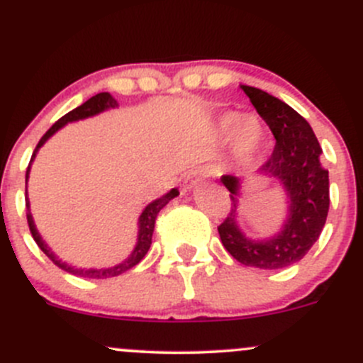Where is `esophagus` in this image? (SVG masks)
<instances>
[{"label":"esophagus","instance_id":"1","mask_svg":"<svg viewBox=\"0 0 363 363\" xmlns=\"http://www.w3.org/2000/svg\"><path fill=\"white\" fill-rule=\"evenodd\" d=\"M207 177H208L207 169H201V167H200V169L191 170L188 175H186V179H184V189L194 188L198 182H201L203 179H207Z\"/></svg>","mask_w":363,"mask_h":363}]
</instances>
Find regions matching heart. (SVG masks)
Segmentation results:
<instances>
[{"instance_id":"heart-1","label":"heart","mask_w":363,"mask_h":363,"mask_svg":"<svg viewBox=\"0 0 363 363\" xmlns=\"http://www.w3.org/2000/svg\"><path fill=\"white\" fill-rule=\"evenodd\" d=\"M219 130L223 133H231L235 130L233 137V146H235L236 155L242 158H249L254 155L262 140V128L255 118H242L236 113H226L219 120Z\"/></svg>"}]
</instances>
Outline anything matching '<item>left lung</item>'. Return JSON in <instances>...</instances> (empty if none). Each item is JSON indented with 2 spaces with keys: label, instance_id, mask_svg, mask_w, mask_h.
<instances>
[{
  "label": "left lung",
  "instance_id": "8db88e82",
  "mask_svg": "<svg viewBox=\"0 0 363 363\" xmlns=\"http://www.w3.org/2000/svg\"><path fill=\"white\" fill-rule=\"evenodd\" d=\"M259 116L272 128L277 144L257 175L278 181L287 194L289 216L278 235L264 240H250L238 226L240 179L223 175L231 208L219 230L220 242L233 257L259 269H281L299 262L318 240L329 212V170L320 163L318 139L310 123L291 106L268 91L242 85Z\"/></svg>",
  "mask_w": 363,
  "mask_h": 363
}]
</instances>
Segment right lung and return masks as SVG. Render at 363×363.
Masks as SVG:
<instances>
[{"mask_svg": "<svg viewBox=\"0 0 363 363\" xmlns=\"http://www.w3.org/2000/svg\"><path fill=\"white\" fill-rule=\"evenodd\" d=\"M118 108V102L116 99L113 97L111 94H108V91H101V94L94 95V97H90L89 101L83 102L82 106H78L76 109H72L67 114H64L62 118H60L59 121H55V123L52 125L50 128H48V132L45 133L43 137L40 139V143H38L36 150L33 152V158H30V163H33L34 156H36L38 150H40L41 146H43L45 143H47L48 139L55 133L57 130H60V128L64 127V125L71 123V121H78V120H85V118H90V116H95V114L106 111V109H114ZM30 163L28 167V172H26V181L29 179V170H30ZM179 194V189H170L169 193L163 194L162 198H158V200L151 201L150 205H147L146 208H144L143 213H140L139 217V235H137V243L135 247H133L132 254L128 255L125 261H121L120 264L116 266H111V268H101V269H86V268H76V266H71V264H66V262L60 261L59 257H57L55 254H53L50 247L45 243V240L41 238L40 233H38L36 226H34V220H33V216H30V208H29V198H26V207H28V211H26V216H28V224H29V230H30V235H33L34 242L38 243V247H40L41 250L47 254V257H50V261L53 262L55 266H59L60 269H64V272L71 273V274H78V277H83V278H111V277H118V274L128 272V269L133 268L135 264H139L140 261H143L144 255L147 254V250H150L151 247V238H152V231H155V223H156V216H158V212L162 211L163 207H165L167 203L172 200V198H175Z\"/></svg>", "mask_w": 363, "mask_h": 363, "instance_id": "add662e5", "label": "right lung"}]
</instances>
